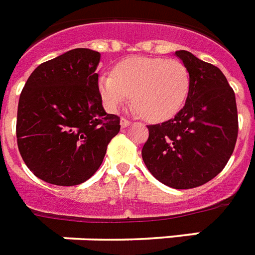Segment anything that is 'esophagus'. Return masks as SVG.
Here are the masks:
<instances>
[{
	"instance_id": "esophagus-1",
	"label": "esophagus",
	"mask_w": 255,
	"mask_h": 255,
	"mask_svg": "<svg viewBox=\"0 0 255 255\" xmlns=\"http://www.w3.org/2000/svg\"><path fill=\"white\" fill-rule=\"evenodd\" d=\"M130 125V121L128 118H121V126L122 128H128Z\"/></svg>"
}]
</instances>
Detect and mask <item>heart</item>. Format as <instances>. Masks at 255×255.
<instances>
[{"label": "heart", "instance_id": "b5f03b06", "mask_svg": "<svg viewBox=\"0 0 255 255\" xmlns=\"http://www.w3.org/2000/svg\"><path fill=\"white\" fill-rule=\"evenodd\" d=\"M191 77L178 59L129 58L115 67L113 75L99 79V91L109 112H116L131 95L138 113L150 121H166L178 115L188 97Z\"/></svg>", "mask_w": 255, "mask_h": 255}]
</instances>
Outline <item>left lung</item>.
I'll list each match as a JSON object with an SVG mask.
<instances>
[{
	"mask_svg": "<svg viewBox=\"0 0 255 255\" xmlns=\"http://www.w3.org/2000/svg\"><path fill=\"white\" fill-rule=\"evenodd\" d=\"M191 77L185 105L174 118L150 125L142 158L171 188L189 189L219 175L238 135L236 96L224 73L188 51H176Z\"/></svg>",
	"mask_w": 255,
	"mask_h": 255,
	"instance_id": "obj_1",
	"label": "left lung"
}]
</instances>
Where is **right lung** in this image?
<instances>
[{
	"label": "right lung",
	"mask_w": 255,
	"mask_h": 255,
	"mask_svg": "<svg viewBox=\"0 0 255 255\" xmlns=\"http://www.w3.org/2000/svg\"><path fill=\"white\" fill-rule=\"evenodd\" d=\"M100 52L75 48L42 63L18 103L17 143L32 174L55 185L88 180L120 131V117L104 111Z\"/></svg>",
	"instance_id": "obj_1"
}]
</instances>
